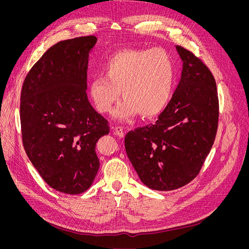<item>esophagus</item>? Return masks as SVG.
Instances as JSON below:
<instances>
[{"label": "esophagus", "instance_id": "1", "mask_svg": "<svg viewBox=\"0 0 249 249\" xmlns=\"http://www.w3.org/2000/svg\"><path fill=\"white\" fill-rule=\"evenodd\" d=\"M114 133H115L117 136H119L120 138L124 137V135H125V132H124L123 128L120 127V126H117V127L114 128Z\"/></svg>", "mask_w": 249, "mask_h": 249}]
</instances>
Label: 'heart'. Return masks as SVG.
<instances>
[{
	"label": "heart",
	"mask_w": 249,
	"mask_h": 249,
	"mask_svg": "<svg viewBox=\"0 0 249 249\" xmlns=\"http://www.w3.org/2000/svg\"><path fill=\"white\" fill-rule=\"evenodd\" d=\"M104 78L89 85L91 101L100 113H109L119 100L124 101L115 111L119 119H129L137 113L144 118L159 115L172 96L175 65L167 52L152 49H123L104 64Z\"/></svg>",
	"instance_id": "b5f03b06"
}]
</instances>
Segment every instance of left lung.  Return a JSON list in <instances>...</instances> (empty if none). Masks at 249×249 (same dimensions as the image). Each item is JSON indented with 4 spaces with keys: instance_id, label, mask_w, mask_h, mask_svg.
<instances>
[{
    "instance_id": "obj_1",
    "label": "left lung",
    "mask_w": 249,
    "mask_h": 249,
    "mask_svg": "<svg viewBox=\"0 0 249 249\" xmlns=\"http://www.w3.org/2000/svg\"><path fill=\"white\" fill-rule=\"evenodd\" d=\"M184 61L180 81L155 123L125 136L128 159L149 189L173 191L197 177L216 137L219 100L215 78L190 50L177 45Z\"/></svg>"
}]
</instances>
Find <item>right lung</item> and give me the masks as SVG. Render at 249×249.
<instances>
[{
  "label": "right lung",
  "instance_id": "obj_1",
  "mask_svg": "<svg viewBox=\"0 0 249 249\" xmlns=\"http://www.w3.org/2000/svg\"><path fill=\"white\" fill-rule=\"evenodd\" d=\"M96 42L91 35L51 46L26 75L21 90L24 149L48 186L70 195L93 184L100 167L96 144L110 131L86 93L89 52Z\"/></svg>",
  "mask_w": 249,
  "mask_h": 249
}]
</instances>
